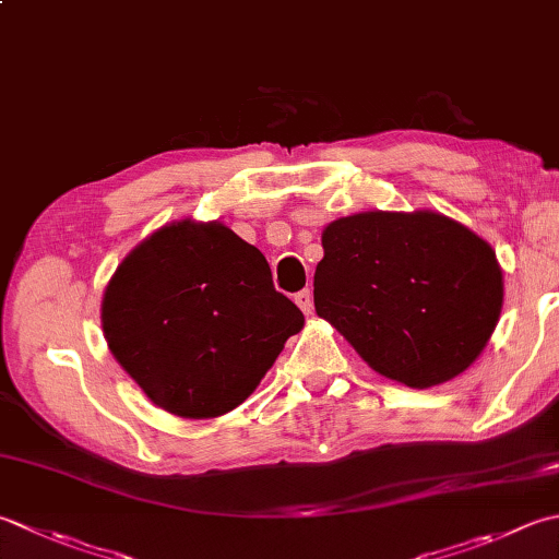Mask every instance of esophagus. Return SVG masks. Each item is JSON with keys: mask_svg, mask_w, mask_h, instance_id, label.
<instances>
[{"mask_svg": "<svg viewBox=\"0 0 559 559\" xmlns=\"http://www.w3.org/2000/svg\"><path fill=\"white\" fill-rule=\"evenodd\" d=\"M295 302H298V308L305 314H310L312 312V290L310 288H302L300 293H295Z\"/></svg>", "mask_w": 559, "mask_h": 559, "instance_id": "obj_1", "label": "esophagus"}]
</instances>
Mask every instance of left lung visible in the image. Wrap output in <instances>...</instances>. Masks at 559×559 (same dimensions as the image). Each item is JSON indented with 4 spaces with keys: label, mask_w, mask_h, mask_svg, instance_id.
I'll list each match as a JSON object with an SVG mask.
<instances>
[{
    "label": "left lung",
    "mask_w": 559,
    "mask_h": 559,
    "mask_svg": "<svg viewBox=\"0 0 559 559\" xmlns=\"http://www.w3.org/2000/svg\"><path fill=\"white\" fill-rule=\"evenodd\" d=\"M314 310L366 364L407 388L455 378L499 322L491 247L441 213H358L326 225Z\"/></svg>",
    "instance_id": "obj_1"
}]
</instances>
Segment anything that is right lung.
I'll use <instances>...</instances> for the list:
<instances>
[{"label": "right lung", "mask_w": 559, "mask_h": 559, "mask_svg": "<svg viewBox=\"0 0 559 559\" xmlns=\"http://www.w3.org/2000/svg\"><path fill=\"white\" fill-rule=\"evenodd\" d=\"M108 348L142 392L183 419L235 409L302 330L266 257L221 223H174L123 259L104 293Z\"/></svg>", "instance_id": "1"}]
</instances>
